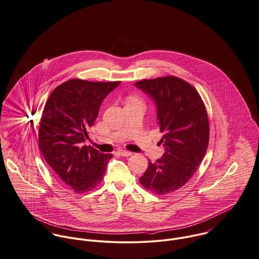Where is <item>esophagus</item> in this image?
Wrapping results in <instances>:
<instances>
[{
  "mask_svg": "<svg viewBox=\"0 0 259 259\" xmlns=\"http://www.w3.org/2000/svg\"><path fill=\"white\" fill-rule=\"evenodd\" d=\"M119 153H120L122 156H125V157H128V156H131V155H132V152L127 151V150H120Z\"/></svg>",
  "mask_w": 259,
  "mask_h": 259,
  "instance_id": "1",
  "label": "esophagus"
}]
</instances>
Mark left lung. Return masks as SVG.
<instances>
[{"label":"left lung","mask_w":259,"mask_h":259,"mask_svg":"<svg viewBox=\"0 0 259 259\" xmlns=\"http://www.w3.org/2000/svg\"><path fill=\"white\" fill-rule=\"evenodd\" d=\"M155 102L157 124L165 147L161 158L149 160L139 179L141 186L156 195L172 193L194 176L207 152L210 125L205 104L188 81L167 75L135 82Z\"/></svg>","instance_id":"left-lung-1"}]
</instances>
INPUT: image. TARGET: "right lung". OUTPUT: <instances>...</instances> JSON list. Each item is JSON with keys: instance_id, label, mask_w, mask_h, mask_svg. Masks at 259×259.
Listing matches in <instances>:
<instances>
[{"instance_id": "1", "label": "right lung", "mask_w": 259, "mask_h": 259, "mask_svg": "<svg viewBox=\"0 0 259 259\" xmlns=\"http://www.w3.org/2000/svg\"><path fill=\"white\" fill-rule=\"evenodd\" d=\"M119 83L72 78L56 87L44 106L39 149L59 182L76 194L95 189L113 157L83 142L89 139L103 100Z\"/></svg>"}]
</instances>
